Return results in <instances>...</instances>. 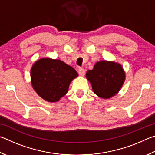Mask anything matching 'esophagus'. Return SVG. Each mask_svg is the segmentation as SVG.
I'll list each match as a JSON object with an SVG mask.
<instances>
[{
	"instance_id": "obj_1",
	"label": "esophagus",
	"mask_w": 155,
	"mask_h": 155,
	"mask_svg": "<svg viewBox=\"0 0 155 155\" xmlns=\"http://www.w3.org/2000/svg\"><path fill=\"white\" fill-rule=\"evenodd\" d=\"M78 74H79L80 76H82V77H83L84 75L85 74V70L83 69V68H79L78 69Z\"/></svg>"
}]
</instances>
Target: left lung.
<instances>
[{"mask_svg":"<svg viewBox=\"0 0 155 155\" xmlns=\"http://www.w3.org/2000/svg\"><path fill=\"white\" fill-rule=\"evenodd\" d=\"M86 78L91 84L94 92L104 99L115 96L125 81V73L122 65L108 61L97 62L93 70H88Z\"/></svg>","mask_w":155,"mask_h":155,"instance_id":"obj_1","label":"left lung"}]
</instances>
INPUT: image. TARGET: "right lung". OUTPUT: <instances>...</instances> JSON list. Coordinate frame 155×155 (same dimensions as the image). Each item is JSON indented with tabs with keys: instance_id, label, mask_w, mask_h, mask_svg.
<instances>
[{
	"instance_id": "1",
	"label": "right lung",
	"mask_w": 155,
	"mask_h": 155,
	"mask_svg": "<svg viewBox=\"0 0 155 155\" xmlns=\"http://www.w3.org/2000/svg\"><path fill=\"white\" fill-rule=\"evenodd\" d=\"M78 74L72 67L59 59L41 58L31 70V84L36 93L50 103L66 94L70 83Z\"/></svg>"
}]
</instances>
